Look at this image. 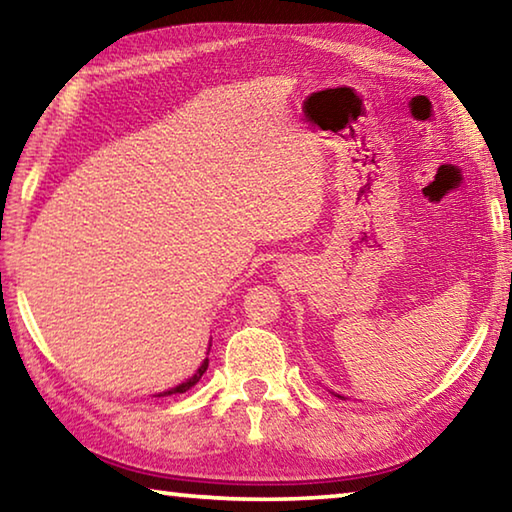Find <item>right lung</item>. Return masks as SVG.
I'll list each match as a JSON object with an SVG mask.
<instances>
[{
  "label": "right lung",
  "mask_w": 512,
  "mask_h": 512,
  "mask_svg": "<svg viewBox=\"0 0 512 512\" xmlns=\"http://www.w3.org/2000/svg\"><path fill=\"white\" fill-rule=\"evenodd\" d=\"M207 366H210V359H205V361H203V366L196 370V375H194L192 379H187L185 384H180V386H176V388H171V391H164V393H160L158 397H167V395H173V393H185V391H189V388H192V386L196 384V381L203 377V372L207 370Z\"/></svg>",
  "instance_id": "1"
}]
</instances>
